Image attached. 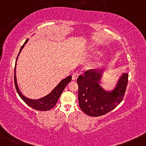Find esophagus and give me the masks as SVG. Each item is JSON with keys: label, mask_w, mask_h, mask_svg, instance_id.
I'll return each mask as SVG.
<instances>
[{"label": "esophagus", "mask_w": 146, "mask_h": 146, "mask_svg": "<svg viewBox=\"0 0 146 146\" xmlns=\"http://www.w3.org/2000/svg\"><path fill=\"white\" fill-rule=\"evenodd\" d=\"M79 75H80V74H79V72H73L72 75V78L73 80H77V78H78Z\"/></svg>", "instance_id": "34e87169"}]
</instances>
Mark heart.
Wrapping results in <instances>:
<instances>
[{
  "label": "heart",
  "instance_id": "obj_1",
  "mask_svg": "<svg viewBox=\"0 0 146 146\" xmlns=\"http://www.w3.org/2000/svg\"><path fill=\"white\" fill-rule=\"evenodd\" d=\"M95 52H96V53H100V51H99V50H96L95 51Z\"/></svg>",
  "mask_w": 146,
  "mask_h": 146
}]
</instances>
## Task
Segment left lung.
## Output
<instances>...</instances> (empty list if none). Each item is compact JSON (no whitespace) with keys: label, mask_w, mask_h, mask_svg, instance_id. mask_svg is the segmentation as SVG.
I'll use <instances>...</instances> for the list:
<instances>
[{"label":"left lung","mask_w":146,"mask_h":146,"mask_svg":"<svg viewBox=\"0 0 146 146\" xmlns=\"http://www.w3.org/2000/svg\"><path fill=\"white\" fill-rule=\"evenodd\" d=\"M102 74L96 69L87 70L77 80L80 108L87 115L97 117L104 115L117 107L123 99L126 91L128 75L123 74L115 89L111 91L104 90L100 86Z\"/></svg>","instance_id":"8db88e82"}]
</instances>
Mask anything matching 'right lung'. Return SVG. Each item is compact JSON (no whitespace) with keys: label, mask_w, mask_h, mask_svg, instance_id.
<instances>
[{"label":"right lung","mask_w":146,"mask_h":146,"mask_svg":"<svg viewBox=\"0 0 146 146\" xmlns=\"http://www.w3.org/2000/svg\"><path fill=\"white\" fill-rule=\"evenodd\" d=\"M29 39H27L26 41L25 42L24 44L21 46V49H20L19 54L17 55V57L19 55L20 52L22 50V49L24 48L25 45L27 44V42H28ZM17 57L16 59V61L17 60ZM15 66H16V62L15 64V68H14V84L15 86V89L16 91L19 95L20 97L21 98V99L26 103L27 104L29 105V106L33 108V109L39 111H47L50 110V109L55 106L56 103H57L58 99H59L60 95L63 91L64 89L65 88L67 84L70 82L72 80V76H68V77L64 78V79L60 81V82L59 84L56 86L54 89H53V91L51 92L50 93H49L48 95L44 96L41 98L36 100H33L28 98L25 96L24 95H22V93L20 92L18 86H17V83L16 80V76H15Z\"/></svg>","instance_id":"right-lung-1"}]
</instances>
